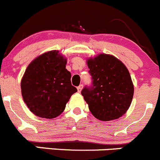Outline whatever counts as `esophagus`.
I'll use <instances>...</instances> for the list:
<instances>
[{"mask_svg":"<svg viewBox=\"0 0 160 160\" xmlns=\"http://www.w3.org/2000/svg\"><path fill=\"white\" fill-rule=\"evenodd\" d=\"M82 88H83V85H80L79 86H78V88H77V89H78V92H80L82 91Z\"/></svg>","mask_w":160,"mask_h":160,"instance_id":"obj_1","label":"esophagus"}]
</instances>
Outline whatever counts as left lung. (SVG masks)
I'll return each instance as SVG.
<instances>
[{
    "instance_id": "8db88e82",
    "label": "left lung",
    "mask_w": 160,
    "mask_h": 160,
    "mask_svg": "<svg viewBox=\"0 0 160 160\" xmlns=\"http://www.w3.org/2000/svg\"><path fill=\"white\" fill-rule=\"evenodd\" d=\"M87 64L92 83L82 90V95L92 114L102 121L122 117L130 107L134 95V85L126 66L106 53L88 58Z\"/></svg>"
}]
</instances>
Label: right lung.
I'll use <instances>...</instances> for the list:
<instances>
[{
    "label": "right lung",
    "mask_w": 160,
    "mask_h": 160,
    "mask_svg": "<svg viewBox=\"0 0 160 160\" xmlns=\"http://www.w3.org/2000/svg\"><path fill=\"white\" fill-rule=\"evenodd\" d=\"M67 59L58 50L41 54L27 67L22 78L23 100L32 113L42 118L59 116L71 96L77 92L72 85Z\"/></svg>",
    "instance_id": "right-lung-1"
}]
</instances>
